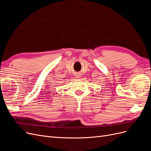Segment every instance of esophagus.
I'll return each mask as SVG.
<instances>
[{"mask_svg":"<svg viewBox=\"0 0 151 151\" xmlns=\"http://www.w3.org/2000/svg\"><path fill=\"white\" fill-rule=\"evenodd\" d=\"M77 77V78H79V77L78 76V77Z\"/></svg>","mask_w":151,"mask_h":151,"instance_id":"34e87169","label":"esophagus"}]
</instances>
